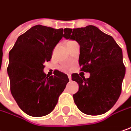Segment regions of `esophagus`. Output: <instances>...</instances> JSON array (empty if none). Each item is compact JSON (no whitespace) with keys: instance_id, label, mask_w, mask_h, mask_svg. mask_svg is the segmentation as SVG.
<instances>
[{"instance_id":"obj_1","label":"esophagus","mask_w":131,"mask_h":131,"mask_svg":"<svg viewBox=\"0 0 131 131\" xmlns=\"http://www.w3.org/2000/svg\"><path fill=\"white\" fill-rule=\"evenodd\" d=\"M68 78H69V79H70V80H71V79H72V76H71V75H70V74H68Z\"/></svg>"}]
</instances>
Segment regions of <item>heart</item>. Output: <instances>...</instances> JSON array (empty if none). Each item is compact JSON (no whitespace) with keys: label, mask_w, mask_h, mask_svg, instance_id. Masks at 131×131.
Listing matches in <instances>:
<instances>
[{"label":"heart","mask_w":131,"mask_h":131,"mask_svg":"<svg viewBox=\"0 0 131 131\" xmlns=\"http://www.w3.org/2000/svg\"><path fill=\"white\" fill-rule=\"evenodd\" d=\"M70 41H67V43H68V42H70Z\"/></svg>","instance_id":"obj_1"}]
</instances>
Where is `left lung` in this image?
Returning a JSON list of instances; mask_svg holds the SVG:
<instances>
[{
  "label": "left lung",
  "mask_w": 131,
  "mask_h": 131,
  "mask_svg": "<svg viewBox=\"0 0 131 131\" xmlns=\"http://www.w3.org/2000/svg\"><path fill=\"white\" fill-rule=\"evenodd\" d=\"M64 37L79 43L81 71L90 74L88 79L72 74V80L79 86L73 96L75 104L82 113L90 116L108 111L121 94L125 74L121 47L112 36L92 25L64 29Z\"/></svg>",
  "instance_id": "obj_1"
}]
</instances>
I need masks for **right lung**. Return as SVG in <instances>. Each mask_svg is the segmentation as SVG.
<instances>
[{
  "label": "right lung",
  "mask_w": 131,
  "mask_h": 131,
  "mask_svg": "<svg viewBox=\"0 0 131 131\" xmlns=\"http://www.w3.org/2000/svg\"><path fill=\"white\" fill-rule=\"evenodd\" d=\"M64 32L36 25L20 35L9 51L7 73L11 93L20 108L31 116L49 114L69 81L67 75L58 70L51 76L43 71V63L50 61Z\"/></svg>",
  "instance_id": "obj_1"
}]
</instances>
